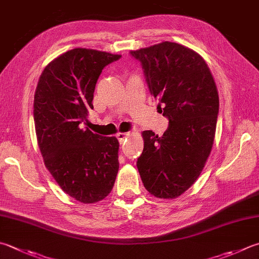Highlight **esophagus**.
I'll return each instance as SVG.
<instances>
[{"label":"esophagus","instance_id":"1","mask_svg":"<svg viewBox=\"0 0 259 259\" xmlns=\"http://www.w3.org/2000/svg\"><path fill=\"white\" fill-rule=\"evenodd\" d=\"M128 136H130V133H118V134L116 135V138L118 139V141H119L120 143H123L124 141L128 138Z\"/></svg>","mask_w":259,"mask_h":259}]
</instances>
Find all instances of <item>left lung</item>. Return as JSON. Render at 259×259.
Wrapping results in <instances>:
<instances>
[{
  "mask_svg": "<svg viewBox=\"0 0 259 259\" xmlns=\"http://www.w3.org/2000/svg\"><path fill=\"white\" fill-rule=\"evenodd\" d=\"M131 56L138 60L151 96L169 120L162 136L143 132L136 161L144 187L159 198H175L195 183L211 152L219 95L205 61L176 42L163 41Z\"/></svg>",
  "mask_w": 259,
  "mask_h": 259,
  "instance_id": "8db88e82",
  "label": "left lung"
}]
</instances>
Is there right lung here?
Listing matches in <instances>:
<instances>
[{
    "mask_svg": "<svg viewBox=\"0 0 259 259\" xmlns=\"http://www.w3.org/2000/svg\"><path fill=\"white\" fill-rule=\"evenodd\" d=\"M120 57L74 48L45 67L36 88L33 120L44 162L60 187L82 203L104 199L118 172L117 139L82 130L80 124L94 109L102 70Z\"/></svg>",
    "mask_w": 259,
    "mask_h": 259,
    "instance_id": "obj_1",
    "label": "right lung"
}]
</instances>
